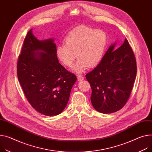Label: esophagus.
Listing matches in <instances>:
<instances>
[{"mask_svg": "<svg viewBox=\"0 0 152 152\" xmlns=\"http://www.w3.org/2000/svg\"><path fill=\"white\" fill-rule=\"evenodd\" d=\"M83 79H84V77L82 75H79L77 76V80L78 81H82V80H83Z\"/></svg>", "mask_w": 152, "mask_h": 152, "instance_id": "obj_1", "label": "esophagus"}]
</instances>
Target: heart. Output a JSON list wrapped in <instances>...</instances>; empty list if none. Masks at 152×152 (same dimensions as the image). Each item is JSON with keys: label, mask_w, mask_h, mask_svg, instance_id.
Instances as JSON below:
<instances>
[{"label": "heart", "mask_w": 152, "mask_h": 152, "mask_svg": "<svg viewBox=\"0 0 152 152\" xmlns=\"http://www.w3.org/2000/svg\"><path fill=\"white\" fill-rule=\"evenodd\" d=\"M65 44H59L56 55L59 60L67 67L72 66L77 73L97 65L101 61L107 44L106 33L102 30L80 26L70 31L64 38Z\"/></svg>", "instance_id": "b5f03b06"}]
</instances>
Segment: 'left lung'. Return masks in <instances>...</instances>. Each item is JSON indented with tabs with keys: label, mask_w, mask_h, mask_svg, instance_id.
<instances>
[{
	"label": "left lung",
	"mask_w": 152,
	"mask_h": 152,
	"mask_svg": "<svg viewBox=\"0 0 152 152\" xmlns=\"http://www.w3.org/2000/svg\"><path fill=\"white\" fill-rule=\"evenodd\" d=\"M111 44L97 66L86 75L90 83L94 108L103 114L120 110L129 98L135 81V56L126 39L115 49Z\"/></svg>",
	"instance_id": "8db88e82"
}]
</instances>
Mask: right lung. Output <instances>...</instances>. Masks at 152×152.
<instances>
[{
    "label": "right lung",
    "instance_id": "1",
    "mask_svg": "<svg viewBox=\"0 0 152 152\" xmlns=\"http://www.w3.org/2000/svg\"><path fill=\"white\" fill-rule=\"evenodd\" d=\"M18 80L33 108L48 116L66 108L76 76L59 63L54 39L39 40L27 34L17 64Z\"/></svg>",
    "mask_w": 152,
    "mask_h": 152
}]
</instances>
